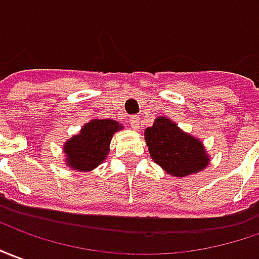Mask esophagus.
Segmentation results:
<instances>
[{"instance_id": "esophagus-1", "label": "esophagus", "mask_w": 259, "mask_h": 259, "mask_svg": "<svg viewBox=\"0 0 259 259\" xmlns=\"http://www.w3.org/2000/svg\"><path fill=\"white\" fill-rule=\"evenodd\" d=\"M140 122H141V118L138 115H133L131 118H130V124L133 126L134 130H140Z\"/></svg>"}]
</instances>
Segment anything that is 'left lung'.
Wrapping results in <instances>:
<instances>
[{
	"instance_id": "obj_1",
	"label": "left lung",
	"mask_w": 259,
	"mask_h": 259,
	"mask_svg": "<svg viewBox=\"0 0 259 259\" xmlns=\"http://www.w3.org/2000/svg\"><path fill=\"white\" fill-rule=\"evenodd\" d=\"M151 158L172 176H187L208 165V156L200 141L185 134L170 119L158 117L145 130Z\"/></svg>"
}]
</instances>
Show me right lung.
<instances>
[{
	"mask_svg": "<svg viewBox=\"0 0 259 259\" xmlns=\"http://www.w3.org/2000/svg\"><path fill=\"white\" fill-rule=\"evenodd\" d=\"M122 126L114 119H93L85 124L78 135L65 145L67 165L77 170H90L106 159L112 134Z\"/></svg>",
	"mask_w": 259,
	"mask_h": 259,
	"instance_id": "right-lung-1",
	"label": "right lung"
}]
</instances>
